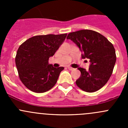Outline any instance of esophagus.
<instances>
[{"label":"esophagus","mask_w":128,"mask_h":128,"mask_svg":"<svg viewBox=\"0 0 128 128\" xmlns=\"http://www.w3.org/2000/svg\"><path fill=\"white\" fill-rule=\"evenodd\" d=\"M68 69H69V70H74V68H71V67H70V66H68Z\"/></svg>","instance_id":"obj_1"}]
</instances>
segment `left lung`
Instances as JSON below:
<instances>
[{
	"label": "left lung",
	"mask_w": 128,
	"mask_h": 128,
	"mask_svg": "<svg viewBox=\"0 0 128 128\" xmlns=\"http://www.w3.org/2000/svg\"><path fill=\"white\" fill-rule=\"evenodd\" d=\"M67 39L72 40L79 48L82 59H90L88 70L78 68L81 76L76 80L77 86L87 92L102 88L110 78L116 60L113 44L102 34L90 30L72 32Z\"/></svg>",
	"instance_id": "left-lung-1"
}]
</instances>
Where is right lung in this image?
Segmentation results:
<instances>
[{"label": "right lung", "instance_id": "1", "mask_svg": "<svg viewBox=\"0 0 128 128\" xmlns=\"http://www.w3.org/2000/svg\"><path fill=\"white\" fill-rule=\"evenodd\" d=\"M67 33L34 36L23 42L18 49L15 64L20 80L36 93H43L56 84L63 67L54 68L48 60L66 38Z\"/></svg>", "mask_w": 128, "mask_h": 128}]
</instances>
